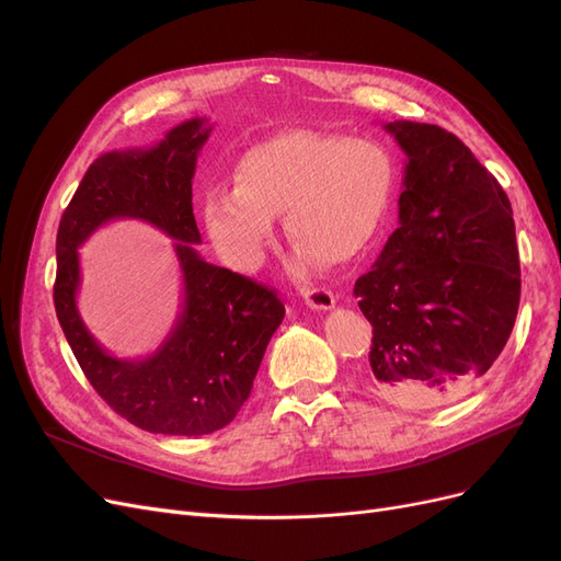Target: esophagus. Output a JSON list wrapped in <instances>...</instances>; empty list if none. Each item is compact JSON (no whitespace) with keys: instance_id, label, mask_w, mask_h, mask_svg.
I'll use <instances>...</instances> for the list:
<instances>
[{"instance_id":"obj_1","label":"esophagus","mask_w":561,"mask_h":561,"mask_svg":"<svg viewBox=\"0 0 561 561\" xmlns=\"http://www.w3.org/2000/svg\"><path fill=\"white\" fill-rule=\"evenodd\" d=\"M301 297H304V304L316 311H330L336 304V297L328 290V287H311V290H304Z\"/></svg>"}]
</instances>
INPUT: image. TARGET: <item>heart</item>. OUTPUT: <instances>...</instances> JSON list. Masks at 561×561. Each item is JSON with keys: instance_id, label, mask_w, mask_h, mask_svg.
Returning a JSON list of instances; mask_svg holds the SVG:
<instances>
[{"instance_id": "1", "label": "heart", "mask_w": 561, "mask_h": 561, "mask_svg": "<svg viewBox=\"0 0 561 561\" xmlns=\"http://www.w3.org/2000/svg\"><path fill=\"white\" fill-rule=\"evenodd\" d=\"M233 180L236 186L206 194L203 219L219 257L252 274L266 260L280 213L297 243V268L358 257L388 215L396 165L375 140L283 130L248 147Z\"/></svg>"}]
</instances>
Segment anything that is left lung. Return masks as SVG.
<instances>
[{"mask_svg": "<svg viewBox=\"0 0 561 561\" xmlns=\"http://www.w3.org/2000/svg\"><path fill=\"white\" fill-rule=\"evenodd\" d=\"M383 128L404 151L400 227L353 295L375 328L367 383L398 404L463 396L501 355L519 309L515 219L499 180L454 133Z\"/></svg>", "mask_w": 561, "mask_h": 561, "instance_id": "8db88e82", "label": "left lung"}]
</instances>
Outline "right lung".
<instances>
[{
	"mask_svg": "<svg viewBox=\"0 0 561 561\" xmlns=\"http://www.w3.org/2000/svg\"><path fill=\"white\" fill-rule=\"evenodd\" d=\"M208 118H190L149 149L98 157L65 208L56 239L54 304L83 375L112 410L149 433L208 435L241 412L285 307L274 290L196 252L201 233L192 180ZM133 216L172 238L183 271V311L164 344L142 362L114 359L76 309V248L110 218Z\"/></svg>",
	"mask_w": 561,
	"mask_h": 561,
	"instance_id": "right-lung-1",
	"label": "right lung"
}]
</instances>
